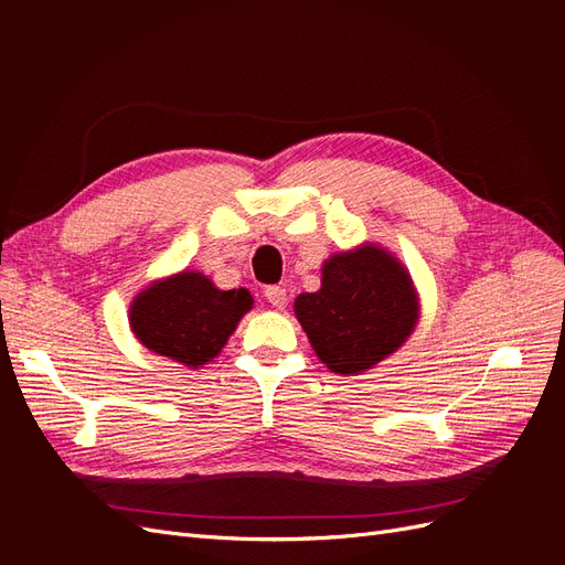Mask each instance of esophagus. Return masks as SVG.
Here are the masks:
<instances>
[{
  "instance_id": "esophagus-1",
  "label": "esophagus",
  "mask_w": 565,
  "mask_h": 565,
  "mask_svg": "<svg viewBox=\"0 0 565 565\" xmlns=\"http://www.w3.org/2000/svg\"><path fill=\"white\" fill-rule=\"evenodd\" d=\"M266 299L270 301V306H276V309H282V306L287 303V292H285V287H280V285H270V287H266Z\"/></svg>"
}]
</instances>
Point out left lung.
<instances>
[{
    "label": "left lung",
    "instance_id": "1",
    "mask_svg": "<svg viewBox=\"0 0 565 565\" xmlns=\"http://www.w3.org/2000/svg\"><path fill=\"white\" fill-rule=\"evenodd\" d=\"M320 270V289L295 299V316L334 374L372 370L415 332L419 295L396 254L363 243L332 254Z\"/></svg>",
    "mask_w": 565,
    "mask_h": 565
}]
</instances>
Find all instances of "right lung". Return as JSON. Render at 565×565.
Listing matches in <instances>:
<instances>
[{
  "label": "right lung",
  "mask_w": 565,
  "mask_h": 565,
  "mask_svg": "<svg viewBox=\"0 0 565 565\" xmlns=\"http://www.w3.org/2000/svg\"><path fill=\"white\" fill-rule=\"evenodd\" d=\"M252 306L249 289H218L204 273L183 268L131 299L129 328L148 351L198 370L221 353Z\"/></svg>",
  "instance_id": "obj_1"
}]
</instances>
